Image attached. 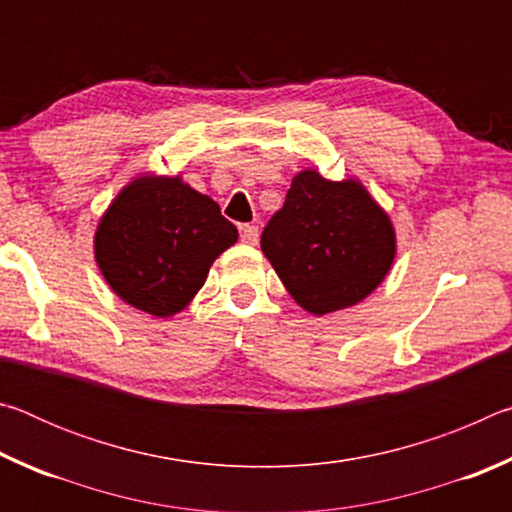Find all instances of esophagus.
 <instances>
[{
    "label": "esophagus",
    "instance_id": "1",
    "mask_svg": "<svg viewBox=\"0 0 512 512\" xmlns=\"http://www.w3.org/2000/svg\"><path fill=\"white\" fill-rule=\"evenodd\" d=\"M241 241H244V244H248V246H255L259 241L257 225H244V228H241Z\"/></svg>",
    "mask_w": 512,
    "mask_h": 512
}]
</instances>
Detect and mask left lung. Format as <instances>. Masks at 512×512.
Returning <instances> with one entry per match:
<instances>
[{"mask_svg":"<svg viewBox=\"0 0 512 512\" xmlns=\"http://www.w3.org/2000/svg\"><path fill=\"white\" fill-rule=\"evenodd\" d=\"M262 250L291 298L325 316L379 287L395 259V230L359 180L305 169L266 223Z\"/></svg>","mask_w":512,"mask_h":512,"instance_id":"1","label":"left lung"}]
</instances>
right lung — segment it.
<instances>
[{"label": "right lung", "mask_w": 512, "mask_h": 512, "mask_svg": "<svg viewBox=\"0 0 512 512\" xmlns=\"http://www.w3.org/2000/svg\"><path fill=\"white\" fill-rule=\"evenodd\" d=\"M237 237L221 207L180 176H140L101 216L94 257L121 300L169 318L189 305Z\"/></svg>", "instance_id": "1"}]
</instances>
